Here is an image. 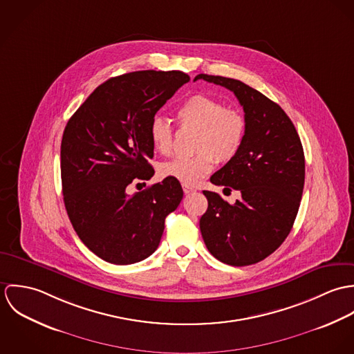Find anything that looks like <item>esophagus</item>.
<instances>
[{
    "instance_id": "esophagus-1",
    "label": "esophagus",
    "mask_w": 354,
    "mask_h": 354,
    "mask_svg": "<svg viewBox=\"0 0 354 354\" xmlns=\"http://www.w3.org/2000/svg\"><path fill=\"white\" fill-rule=\"evenodd\" d=\"M183 191H184V194H185V195H188V194L195 192L196 189H195L194 187H189V185H183Z\"/></svg>"
}]
</instances>
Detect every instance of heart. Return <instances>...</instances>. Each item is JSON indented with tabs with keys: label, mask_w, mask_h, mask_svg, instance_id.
I'll return each mask as SVG.
<instances>
[{
	"label": "heart",
	"mask_w": 354,
	"mask_h": 354,
	"mask_svg": "<svg viewBox=\"0 0 354 354\" xmlns=\"http://www.w3.org/2000/svg\"><path fill=\"white\" fill-rule=\"evenodd\" d=\"M177 118L184 128H195L192 155H181L159 165V176L176 180L184 185L196 184L211 171L214 158L227 162L244 145L247 136L245 114L216 98L196 94L189 97L177 110ZM173 128L160 117L152 120L150 138L153 149L169 153L173 149Z\"/></svg>",
	"instance_id": "1"
}]
</instances>
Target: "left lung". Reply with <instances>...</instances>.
<instances>
[{
	"label": "left lung",
	"mask_w": 354,
	"mask_h": 354,
	"mask_svg": "<svg viewBox=\"0 0 354 354\" xmlns=\"http://www.w3.org/2000/svg\"><path fill=\"white\" fill-rule=\"evenodd\" d=\"M234 93L248 128L243 147L209 181L241 192L234 204L203 191L208 207L201 218L209 253L230 266H250L270 256L290 233L303 196L305 158L300 136L279 104L245 83L201 73Z\"/></svg>",
	"instance_id": "8db88e82"
}]
</instances>
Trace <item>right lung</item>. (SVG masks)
Returning a JSON list of instances; mask_svg holds the SVG:
<instances>
[{
	"label": "right lung",
	"instance_id": "add662e5",
	"mask_svg": "<svg viewBox=\"0 0 354 354\" xmlns=\"http://www.w3.org/2000/svg\"><path fill=\"white\" fill-rule=\"evenodd\" d=\"M188 82L181 71H138L111 77L65 127V208L79 239L104 261L132 264L155 252L165 218L183 199L180 183L170 178L131 196L127 188L153 176L150 125L156 111Z\"/></svg>",
	"mask_w": 354,
	"mask_h": 354
}]
</instances>
